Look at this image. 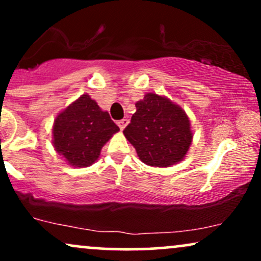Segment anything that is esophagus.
<instances>
[{
	"label": "esophagus",
	"mask_w": 261,
	"mask_h": 261,
	"mask_svg": "<svg viewBox=\"0 0 261 261\" xmlns=\"http://www.w3.org/2000/svg\"><path fill=\"white\" fill-rule=\"evenodd\" d=\"M127 124H128L127 119H122V120L118 121V126L120 127V130H124V128L127 126Z\"/></svg>",
	"instance_id": "34e87169"
}]
</instances>
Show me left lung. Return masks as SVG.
<instances>
[{
    "mask_svg": "<svg viewBox=\"0 0 261 261\" xmlns=\"http://www.w3.org/2000/svg\"><path fill=\"white\" fill-rule=\"evenodd\" d=\"M124 135L137 155L151 167H169L182 161L193 141L187 113L166 97L147 93Z\"/></svg>",
    "mask_w": 261,
    "mask_h": 261,
    "instance_id": "obj_1",
    "label": "left lung"
}]
</instances>
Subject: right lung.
Instances as JSON below:
<instances>
[{
  "label": "right lung",
  "instance_id": "right-lung-1",
  "mask_svg": "<svg viewBox=\"0 0 261 261\" xmlns=\"http://www.w3.org/2000/svg\"><path fill=\"white\" fill-rule=\"evenodd\" d=\"M120 130L88 94L59 113L53 126V145L70 166L89 167L99 158L100 149Z\"/></svg>",
  "mask_w": 261,
  "mask_h": 261
}]
</instances>
